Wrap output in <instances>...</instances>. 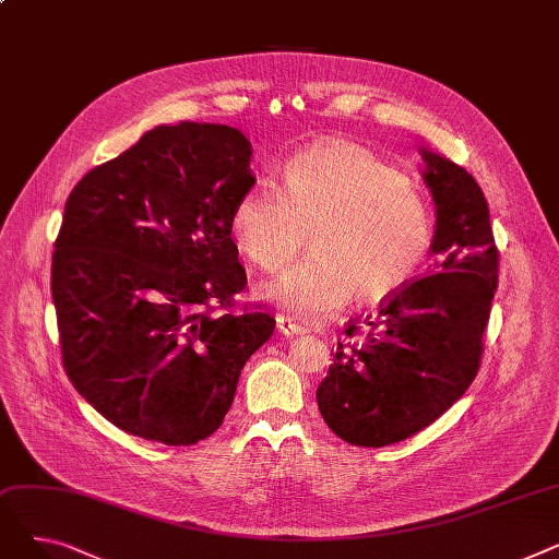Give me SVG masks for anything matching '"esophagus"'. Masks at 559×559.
<instances>
[{
  "label": "esophagus",
  "instance_id": "esophagus-1",
  "mask_svg": "<svg viewBox=\"0 0 559 559\" xmlns=\"http://www.w3.org/2000/svg\"><path fill=\"white\" fill-rule=\"evenodd\" d=\"M276 329L283 337H295V335L304 333V329L299 324H295V321H292L289 317H283V314L276 317Z\"/></svg>",
  "mask_w": 559,
  "mask_h": 559
}]
</instances>
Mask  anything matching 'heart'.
I'll list each match as a JSON object with an SVG mask.
<instances>
[{
	"label": "heart",
	"instance_id": "obj_1",
	"mask_svg": "<svg viewBox=\"0 0 559 559\" xmlns=\"http://www.w3.org/2000/svg\"><path fill=\"white\" fill-rule=\"evenodd\" d=\"M312 253L260 297L301 321L340 312L358 292L383 301L401 292L428 253L430 217L405 176L367 146L324 140L283 165L281 188L255 183L235 201L230 233L260 270L276 272L301 249Z\"/></svg>",
	"mask_w": 559,
	"mask_h": 559
}]
</instances>
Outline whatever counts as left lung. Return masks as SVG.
I'll use <instances>...</instances> for the list:
<instances>
[{
  "label": "left lung",
  "mask_w": 559,
  "mask_h": 559,
  "mask_svg": "<svg viewBox=\"0 0 559 559\" xmlns=\"http://www.w3.org/2000/svg\"><path fill=\"white\" fill-rule=\"evenodd\" d=\"M435 201L432 274L405 285L346 329L317 388L319 413L344 442L390 447L430 426L478 373L483 333L498 283L489 205L464 167L419 146Z\"/></svg>",
  "instance_id": "left-lung-1"
}]
</instances>
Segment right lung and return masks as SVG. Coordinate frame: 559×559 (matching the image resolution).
Instances as JSON below:
<instances>
[{"label":"right lung","mask_w":559,"mask_h":559,"mask_svg":"<svg viewBox=\"0 0 559 559\" xmlns=\"http://www.w3.org/2000/svg\"><path fill=\"white\" fill-rule=\"evenodd\" d=\"M251 152L226 124H160L68 197L51 258L63 367L129 435L211 437L274 333L267 312L215 314L247 285L230 213L255 183Z\"/></svg>","instance_id":"right-lung-1"}]
</instances>
